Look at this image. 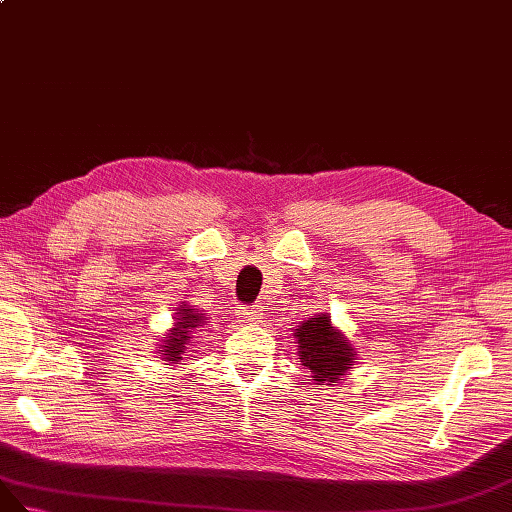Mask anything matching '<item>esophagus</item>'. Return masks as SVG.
Masks as SVG:
<instances>
[{
	"mask_svg": "<svg viewBox=\"0 0 512 512\" xmlns=\"http://www.w3.org/2000/svg\"><path fill=\"white\" fill-rule=\"evenodd\" d=\"M261 315H264V309H261L259 304L242 306V309L238 311V321H240V324H244V326L257 324V321H261Z\"/></svg>",
	"mask_w": 512,
	"mask_h": 512,
	"instance_id": "1",
	"label": "esophagus"
}]
</instances>
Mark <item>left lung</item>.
Wrapping results in <instances>:
<instances>
[{"instance_id": "obj_1", "label": "left lung", "mask_w": 512, "mask_h": 512, "mask_svg": "<svg viewBox=\"0 0 512 512\" xmlns=\"http://www.w3.org/2000/svg\"><path fill=\"white\" fill-rule=\"evenodd\" d=\"M300 362L309 369L319 386H337L339 379L354 367L356 349L345 334L332 326L330 315L309 317L296 328Z\"/></svg>"}]
</instances>
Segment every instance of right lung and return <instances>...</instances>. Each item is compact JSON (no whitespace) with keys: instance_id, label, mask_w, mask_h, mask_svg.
<instances>
[{"instance_id":"obj_1","label":"right lung","mask_w":512,"mask_h":512,"mask_svg":"<svg viewBox=\"0 0 512 512\" xmlns=\"http://www.w3.org/2000/svg\"><path fill=\"white\" fill-rule=\"evenodd\" d=\"M201 326H206V317L197 309H191L188 304H182L178 313H175V326L163 337V345H160L158 354L171 364H178L182 360V354H186V345L193 339V332Z\"/></svg>"}]
</instances>
